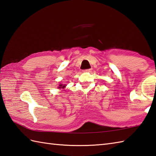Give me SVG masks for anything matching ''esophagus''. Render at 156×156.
I'll return each instance as SVG.
<instances>
[{
  "mask_svg": "<svg viewBox=\"0 0 156 156\" xmlns=\"http://www.w3.org/2000/svg\"><path fill=\"white\" fill-rule=\"evenodd\" d=\"M92 69H84V72H92Z\"/></svg>",
  "mask_w": 156,
  "mask_h": 156,
  "instance_id": "34e87169",
  "label": "esophagus"
}]
</instances>
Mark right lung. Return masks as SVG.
I'll return each instance as SVG.
<instances>
[{
    "label": "right lung",
    "instance_id": "right-lung-1",
    "mask_svg": "<svg viewBox=\"0 0 156 156\" xmlns=\"http://www.w3.org/2000/svg\"><path fill=\"white\" fill-rule=\"evenodd\" d=\"M65 87H66V86H65V85H63V84H59V87H58V88L61 89V88H64Z\"/></svg>",
    "mask_w": 156,
    "mask_h": 156
}]
</instances>
